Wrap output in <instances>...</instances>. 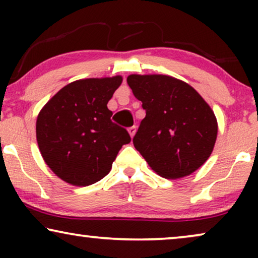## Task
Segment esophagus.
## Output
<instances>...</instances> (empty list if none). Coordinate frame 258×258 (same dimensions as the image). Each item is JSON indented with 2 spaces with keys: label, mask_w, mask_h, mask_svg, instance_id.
I'll return each instance as SVG.
<instances>
[{
  "label": "esophagus",
  "mask_w": 258,
  "mask_h": 258,
  "mask_svg": "<svg viewBox=\"0 0 258 258\" xmlns=\"http://www.w3.org/2000/svg\"><path fill=\"white\" fill-rule=\"evenodd\" d=\"M128 132L130 134V136L134 137V135H135V133H136V126L135 125L130 126V128H128Z\"/></svg>",
  "instance_id": "34e87169"
}]
</instances>
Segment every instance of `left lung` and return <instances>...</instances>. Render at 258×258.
Returning a JSON list of instances; mask_svg holds the SVG:
<instances>
[{
  "instance_id": "8db88e82",
  "label": "left lung",
  "mask_w": 258,
  "mask_h": 258,
  "mask_svg": "<svg viewBox=\"0 0 258 258\" xmlns=\"http://www.w3.org/2000/svg\"><path fill=\"white\" fill-rule=\"evenodd\" d=\"M146 117L134 147L162 177L192 174L213 153L217 137L214 111L188 83L167 75H130L126 79Z\"/></svg>"
}]
</instances>
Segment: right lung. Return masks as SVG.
Instances as JSON below:
<instances>
[{
  "label": "right lung",
  "instance_id": "1",
  "mask_svg": "<svg viewBox=\"0 0 258 258\" xmlns=\"http://www.w3.org/2000/svg\"><path fill=\"white\" fill-rule=\"evenodd\" d=\"M122 77L79 80L63 87L42 108L36 139L48 167L67 183L87 186L110 171L128 132L111 121L107 104Z\"/></svg>",
  "mask_w": 258,
  "mask_h": 258
}]
</instances>
